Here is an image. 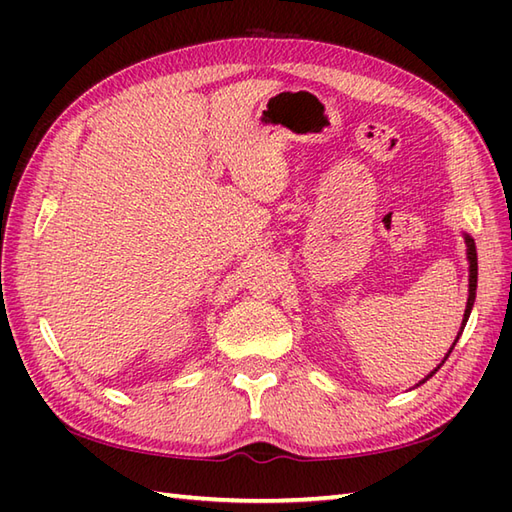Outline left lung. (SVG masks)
I'll list each match as a JSON object with an SVG mask.
<instances>
[{
	"label": "left lung",
	"mask_w": 512,
	"mask_h": 512,
	"mask_svg": "<svg viewBox=\"0 0 512 512\" xmlns=\"http://www.w3.org/2000/svg\"><path fill=\"white\" fill-rule=\"evenodd\" d=\"M466 255H469V264H471V275H469V301H466V310H464V319H462V328H460V334L464 330L466 321H469V314H471V308H473V301H475V288H477V253H475V242L473 239L466 235ZM458 341V339H455ZM455 345V343H453ZM453 350V347H451ZM436 372V369H433ZM431 376V374H429Z\"/></svg>",
	"instance_id": "left-lung-1"
}]
</instances>
